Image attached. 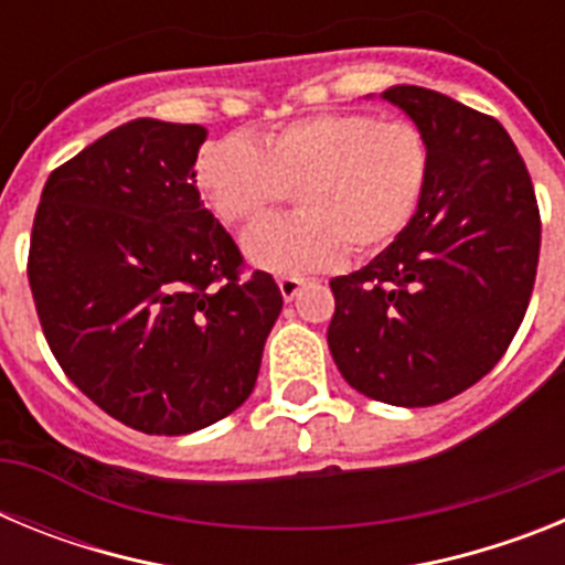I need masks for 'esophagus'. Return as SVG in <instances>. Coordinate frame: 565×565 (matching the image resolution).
<instances>
[{
    "label": "esophagus",
    "instance_id": "obj_1",
    "mask_svg": "<svg viewBox=\"0 0 565 565\" xmlns=\"http://www.w3.org/2000/svg\"><path fill=\"white\" fill-rule=\"evenodd\" d=\"M277 286H279V294H282V299H286V302H291V299L299 294V288L306 286V279H302V277H279Z\"/></svg>",
    "mask_w": 565,
    "mask_h": 565
}]
</instances>
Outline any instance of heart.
<instances>
[{"label": "heart", "instance_id": "heart-1", "mask_svg": "<svg viewBox=\"0 0 565 565\" xmlns=\"http://www.w3.org/2000/svg\"><path fill=\"white\" fill-rule=\"evenodd\" d=\"M430 174V147L411 121L319 113L254 143L226 135L203 147L194 181L228 226H248L294 189V217L259 223L243 239L248 263L277 277L326 271L376 254L407 228Z\"/></svg>", "mask_w": 565, "mask_h": 565}]
</instances>
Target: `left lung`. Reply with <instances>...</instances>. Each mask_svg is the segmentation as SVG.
<instances>
[{
  "label": "left lung",
  "instance_id": "left-lung-1",
  "mask_svg": "<svg viewBox=\"0 0 565 565\" xmlns=\"http://www.w3.org/2000/svg\"><path fill=\"white\" fill-rule=\"evenodd\" d=\"M430 147L413 221L348 277L328 348L353 391L430 407L487 376L526 313L541 254V214L507 129L456 98L413 84L384 89Z\"/></svg>",
  "mask_w": 565,
  "mask_h": 565
}]
</instances>
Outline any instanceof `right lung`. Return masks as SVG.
<instances>
[{"label": "right lung", "mask_w": 565, "mask_h": 565, "mask_svg": "<svg viewBox=\"0 0 565 565\" xmlns=\"http://www.w3.org/2000/svg\"><path fill=\"white\" fill-rule=\"evenodd\" d=\"M198 124L115 127L50 174L28 277L50 351L132 430L186 436L254 391L282 311L271 274L237 279L239 248L203 206Z\"/></svg>", "instance_id": "right-lung-1"}]
</instances>
